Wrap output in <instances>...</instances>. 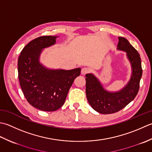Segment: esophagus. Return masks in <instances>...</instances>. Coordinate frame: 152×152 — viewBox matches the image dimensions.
<instances>
[{"mask_svg":"<svg viewBox=\"0 0 152 152\" xmlns=\"http://www.w3.org/2000/svg\"><path fill=\"white\" fill-rule=\"evenodd\" d=\"M89 72V69L86 67H83L81 69V74L82 75H85V74L88 73Z\"/></svg>","mask_w":152,"mask_h":152,"instance_id":"obj_1","label":"esophagus"}]
</instances>
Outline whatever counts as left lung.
Segmentation results:
<instances>
[{
  "label": "left lung",
  "instance_id": "1",
  "mask_svg": "<svg viewBox=\"0 0 152 152\" xmlns=\"http://www.w3.org/2000/svg\"><path fill=\"white\" fill-rule=\"evenodd\" d=\"M117 50L126 52L132 67V75L129 83L121 91L109 92L105 90L93 74L86 75V94L89 104L102 114H111L121 110L134 100L140 88L142 75L141 60L137 50L127 39L118 37Z\"/></svg>",
  "mask_w": 152,
  "mask_h": 152
}]
</instances>
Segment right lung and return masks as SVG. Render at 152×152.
<instances>
[{
    "instance_id": "right-lung-1",
    "label": "right lung",
    "mask_w": 152,
    "mask_h": 152,
    "mask_svg": "<svg viewBox=\"0 0 152 152\" xmlns=\"http://www.w3.org/2000/svg\"><path fill=\"white\" fill-rule=\"evenodd\" d=\"M56 36H42L29 42L18 61V78L27 102L37 109L54 111L63 106L80 68L50 69L39 62L43 48L54 45Z\"/></svg>"
}]
</instances>
